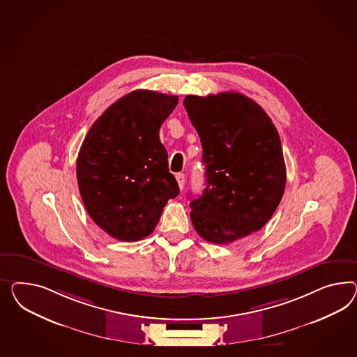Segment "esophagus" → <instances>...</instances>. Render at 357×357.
I'll list each match as a JSON object with an SVG mask.
<instances>
[{"instance_id": "esophagus-1", "label": "esophagus", "mask_w": 357, "mask_h": 357, "mask_svg": "<svg viewBox=\"0 0 357 357\" xmlns=\"http://www.w3.org/2000/svg\"><path fill=\"white\" fill-rule=\"evenodd\" d=\"M175 178H176V182L179 184V188L183 190L184 183H185V175L182 173L176 174Z\"/></svg>"}]
</instances>
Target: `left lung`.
I'll return each instance as SVG.
<instances>
[{
    "label": "left lung",
    "instance_id": "8db88e82",
    "mask_svg": "<svg viewBox=\"0 0 357 357\" xmlns=\"http://www.w3.org/2000/svg\"><path fill=\"white\" fill-rule=\"evenodd\" d=\"M203 145L206 185L190 206L197 234L215 244L259 231L286 187L280 135L259 104L238 92L185 96Z\"/></svg>",
    "mask_w": 357,
    "mask_h": 357
}]
</instances>
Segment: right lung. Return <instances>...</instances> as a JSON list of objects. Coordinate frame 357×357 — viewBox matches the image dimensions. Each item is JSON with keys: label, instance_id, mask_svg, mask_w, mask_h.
Here are the masks:
<instances>
[{"label": "right lung", "instance_id": "obj_1", "mask_svg": "<svg viewBox=\"0 0 357 357\" xmlns=\"http://www.w3.org/2000/svg\"><path fill=\"white\" fill-rule=\"evenodd\" d=\"M178 96L136 89L89 128L77 160V185L89 217L112 238L152 234L167 200L179 195L160 127Z\"/></svg>", "mask_w": 357, "mask_h": 357}]
</instances>
